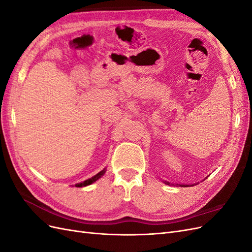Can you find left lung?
Returning <instances> with one entry per match:
<instances>
[{"instance_id": "left-lung-1", "label": "left lung", "mask_w": 252, "mask_h": 252, "mask_svg": "<svg viewBox=\"0 0 252 252\" xmlns=\"http://www.w3.org/2000/svg\"><path fill=\"white\" fill-rule=\"evenodd\" d=\"M166 185H174V184H172V183H169V182H167V181H163ZM177 185H179V186H181V187H188L189 185H185V184H177ZM190 186H193V185H190Z\"/></svg>"}]
</instances>
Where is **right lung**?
I'll list each match as a JSON object with an SVG mask.
<instances>
[{
  "label": "right lung",
  "mask_w": 252,
  "mask_h": 252,
  "mask_svg": "<svg viewBox=\"0 0 252 252\" xmlns=\"http://www.w3.org/2000/svg\"><path fill=\"white\" fill-rule=\"evenodd\" d=\"M105 172H106V168H104L102 171H100L98 173H96L95 175H94L93 178H90V179H88V180H86V181H83V182H81V183H78V184H75L74 186H75V187H85V186H88V185H90V184H93V183H94L95 181H97L98 179L102 178L103 175L105 174Z\"/></svg>",
  "instance_id": "add662e5"
}]
</instances>
